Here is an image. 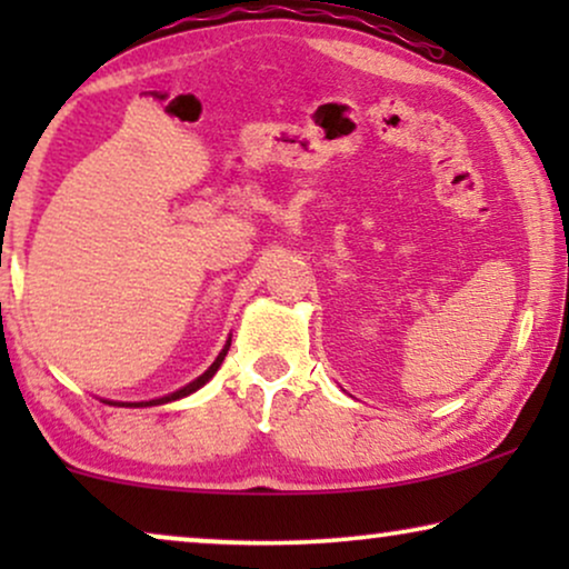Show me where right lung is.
Masks as SVG:
<instances>
[{
	"label": "right lung",
	"mask_w": 569,
	"mask_h": 569,
	"mask_svg": "<svg viewBox=\"0 0 569 569\" xmlns=\"http://www.w3.org/2000/svg\"><path fill=\"white\" fill-rule=\"evenodd\" d=\"M228 349H230V341L228 345H224V349L220 355H217V360L209 365V370L207 372H201V376L193 380V383H189V386H183L181 391H176V393H170V396H162V399H154V401H139V403H119V407H158V403H168V401H176V399H183V396H189V393H193L197 391V388H201L207 383L209 378L214 376L217 370H220V365H222V360H224V355H228Z\"/></svg>",
	"instance_id": "1"
}]
</instances>
